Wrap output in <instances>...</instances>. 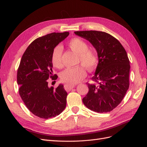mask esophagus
Masks as SVG:
<instances>
[{
  "label": "esophagus",
  "mask_w": 147,
  "mask_h": 147,
  "mask_svg": "<svg viewBox=\"0 0 147 147\" xmlns=\"http://www.w3.org/2000/svg\"><path fill=\"white\" fill-rule=\"evenodd\" d=\"M74 87H75V85H72V84H66L64 85V89L65 90L67 91H69L71 89H72Z\"/></svg>",
  "instance_id": "esophagus-1"
}]
</instances>
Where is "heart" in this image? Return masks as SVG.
<instances>
[{"mask_svg": "<svg viewBox=\"0 0 147 147\" xmlns=\"http://www.w3.org/2000/svg\"><path fill=\"white\" fill-rule=\"evenodd\" d=\"M69 47L78 55V63L83 65L67 68L61 73L62 82L68 84H75L80 82L86 75L85 68L89 70H94L98 64V53L93 47H88L87 42L79 38H74L68 42ZM62 47L57 45L52 50L51 62L53 66L60 68L62 66Z\"/></svg>", "mask_w": 147, "mask_h": 147, "instance_id": "obj_1", "label": "heart"}]
</instances>
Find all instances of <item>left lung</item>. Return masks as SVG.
<instances>
[{
    "label": "left lung",
    "instance_id": "obj_1",
    "mask_svg": "<svg viewBox=\"0 0 147 147\" xmlns=\"http://www.w3.org/2000/svg\"><path fill=\"white\" fill-rule=\"evenodd\" d=\"M93 45L99 61L89 92L83 98L88 108L97 113L110 112L121 103L129 88L130 64L122 45L106 32L89 30L74 32Z\"/></svg>",
    "mask_w": 147,
    "mask_h": 147
}]
</instances>
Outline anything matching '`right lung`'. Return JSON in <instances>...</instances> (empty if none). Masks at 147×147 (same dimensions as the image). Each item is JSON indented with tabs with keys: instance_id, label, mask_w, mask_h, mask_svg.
<instances>
[{
	"instance_id": "1",
	"label": "right lung",
	"mask_w": 147,
	"mask_h": 147,
	"mask_svg": "<svg viewBox=\"0 0 147 147\" xmlns=\"http://www.w3.org/2000/svg\"><path fill=\"white\" fill-rule=\"evenodd\" d=\"M69 32L52 33L39 37L24 53L17 73L19 93L28 109L37 117L47 119L61 113L67 93L63 84L48 86V79L57 80L51 62L52 50L67 37Z\"/></svg>"
}]
</instances>
